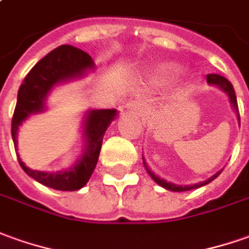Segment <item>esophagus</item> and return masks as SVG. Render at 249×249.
<instances>
[{"instance_id":"esophagus-1","label":"esophagus","mask_w":249,"mask_h":249,"mask_svg":"<svg viewBox=\"0 0 249 249\" xmlns=\"http://www.w3.org/2000/svg\"><path fill=\"white\" fill-rule=\"evenodd\" d=\"M128 109H131V111H134L135 114L142 115L143 112H146V106L143 104L142 102H138V100H135V102H130L127 104Z\"/></svg>"}]
</instances>
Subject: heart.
<instances>
[{"label":"heart","instance_id":"1","mask_svg":"<svg viewBox=\"0 0 249 249\" xmlns=\"http://www.w3.org/2000/svg\"><path fill=\"white\" fill-rule=\"evenodd\" d=\"M180 73V69L175 65H162L157 70V78L161 81H171L176 78Z\"/></svg>","mask_w":249,"mask_h":249}]
</instances>
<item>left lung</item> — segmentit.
<instances>
[{
  "mask_svg": "<svg viewBox=\"0 0 249 249\" xmlns=\"http://www.w3.org/2000/svg\"><path fill=\"white\" fill-rule=\"evenodd\" d=\"M206 78H207V84H209V85H215V87H218L222 92H225L226 95H228V97H229V102H231V104H232L234 112L237 114V119H239V123H240L237 99H236V93H234V89H233L232 84L228 81L225 77H222V75H219V74H207ZM142 160H143V159H142ZM143 165H145V169H146L147 174L150 175V178H152V179H153L159 186L164 187L165 190H169V191H175V193L188 191V190H194V188H199V187L202 186H206V184H209L210 181H213V180L215 179L219 174H221V171H219V172H217L215 175H213L210 179L205 180V181H200V183H198V184H193V186H176V184H174V183H169V181H167V180L159 178L157 175H154L153 172H152V169L146 165L145 160H143Z\"/></svg>",
  "mask_w": 249,
  "mask_h": 249,
  "instance_id": "obj_1",
  "label": "left lung"
}]
</instances>
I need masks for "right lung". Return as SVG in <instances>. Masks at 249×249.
Segmentation results:
<instances>
[{"label":"right lung","mask_w":249,"mask_h":249,"mask_svg":"<svg viewBox=\"0 0 249 249\" xmlns=\"http://www.w3.org/2000/svg\"><path fill=\"white\" fill-rule=\"evenodd\" d=\"M95 69V62L85 51L73 46H59L42 58L24 78L17 93V103L12 119V138L17 149L18 126L28 116L46 109V99L56 85L71 81ZM118 115L116 109H90L84 121L85 149L82 156L68 171L43 172L28 168L18 157L24 172L40 184L59 191H75L88 183L95 171L102 149L104 133Z\"/></svg>","instance_id":"obj_1"}]
</instances>
